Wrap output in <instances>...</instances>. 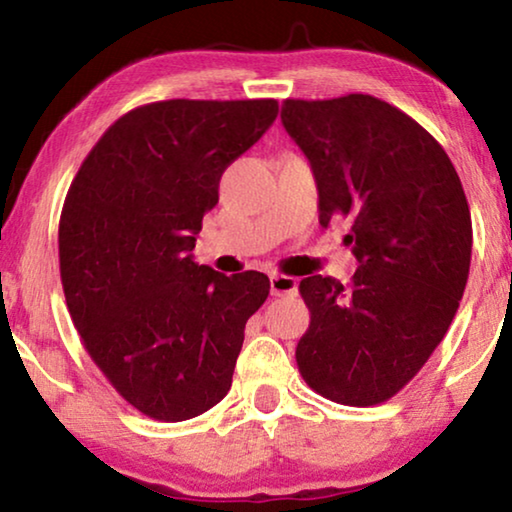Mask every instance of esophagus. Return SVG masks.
<instances>
[{
  "mask_svg": "<svg viewBox=\"0 0 512 512\" xmlns=\"http://www.w3.org/2000/svg\"><path fill=\"white\" fill-rule=\"evenodd\" d=\"M271 293L277 298H293L298 293V280L289 275H271Z\"/></svg>",
  "mask_w": 512,
  "mask_h": 512,
  "instance_id": "obj_1",
  "label": "esophagus"
}]
</instances>
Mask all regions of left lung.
Returning a JSON list of instances; mask_svg holds the SVG:
<instances>
[{
	"mask_svg": "<svg viewBox=\"0 0 512 512\" xmlns=\"http://www.w3.org/2000/svg\"><path fill=\"white\" fill-rule=\"evenodd\" d=\"M282 124L314 171L320 225L350 219L345 244L359 259L350 284L300 282L311 323L298 370L327 400L381 404L418 375L463 298L472 219L461 178L418 121L370 94L287 99Z\"/></svg>",
	"mask_w": 512,
	"mask_h": 512,
	"instance_id": "1",
	"label": "left lung"
}]
</instances>
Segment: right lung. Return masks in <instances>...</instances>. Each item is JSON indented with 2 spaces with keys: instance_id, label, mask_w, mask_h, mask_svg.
Returning <instances> with one entry per match:
<instances>
[{
  "instance_id": "1",
  "label": "right lung",
  "mask_w": 512,
  "mask_h": 512,
  "mask_svg": "<svg viewBox=\"0 0 512 512\" xmlns=\"http://www.w3.org/2000/svg\"><path fill=\"white\" fill-rule=\"evenodd\" d=\"M277 117L275 99H169L119 117L83 160L58 225L60 280L85 350L153 420L228 395L264 273L223 275L192 250L219 180Z\"/></svg>"
}]
</instances>
